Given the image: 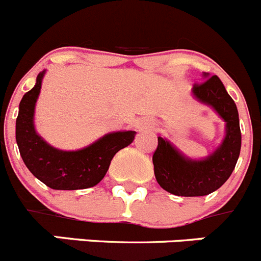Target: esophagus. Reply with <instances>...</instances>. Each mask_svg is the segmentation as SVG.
Instances as JSON below:
<instances>
[{"label": "esophagus", "mask_w": 261, "mask_h": 261, "mask_svg": "<svg viewBox=\"0 0 261 261\" xmlns=\"http://www.w3.org/2000/svg\"><path fill=\"white\" fill-rule=\"evenodd\" d=\"M135 126L138 130H151L155 126V123L152 120H148V119H141V120L136 121Z\"/></svg>", "instance_id": "esophagus-1"}]
</instances>
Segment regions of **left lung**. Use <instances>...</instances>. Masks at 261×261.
I'll return each mask as SVG.
<instances>
[{
  "mask_svg": "<svg viewBox=\"0 0 261 261\" xmlns=\"http://www.w3.org/2000/svg\"><path fill=\"white\" fill-rule=\"evenodd\" d=\"M201 84H195L192 96L210 106L225 123V136L214 152L196 160L180 152L170 141L158 137L153 152V172L161 188L185 197L206 196L222 187L232 174L241 151V129L237 106L217 75L203 73Z\"/></svg>",
  "mask_w": 261,
  "mask_h": 261,
  "instance_id": "left-lung-1",
  "label": "left lung"
}]
</instances>
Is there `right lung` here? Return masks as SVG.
I'll list each match as a JSON object with an SVG mask.
<instances>
[{
  "label": "right lung",
  "instance_id": "add662e5",
  "mask_svg": "<svg viewBox=\"0 0 261 261\" xmlns=\"http://www.w3.org/2000/svg\"><path fill=\"white\" fill-rule=\"evenodd\" d=\"M46 70L37 76L36 86L23 96L16 118V143L32 174L52 190H84L102 180L114 155L135 140V130L102 136L75 151H64L47 143L37 133L34 111Z\"/></svg>",
  "mask_w": 261,
  "mask_h": 261
}]
</instances>
